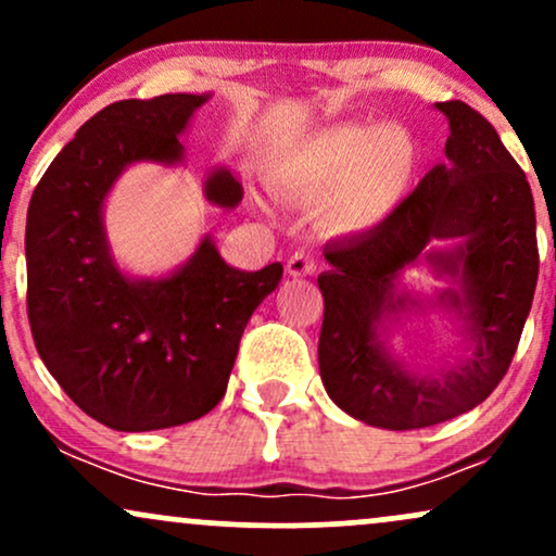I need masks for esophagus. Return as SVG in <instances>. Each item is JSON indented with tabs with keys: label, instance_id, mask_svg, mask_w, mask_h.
Instances as JSON below:
<instances>
[{
	"label": "esophagus",
	"instance_id": "1",
	"mask_svg": "<svg viewBox=\"0 0 556 556\" xmlns=\"http://www.w3.org/2000/svg\"><path fill=\"white\" fill-rule=\"evenodd\" d=\"M316 271V261L308 253H295V256L287 258V274L290 277H311Z\"/></svg>",
	"mask_w": 556,
	"mask_h": 556
}]
</instances>
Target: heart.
<instances>
[{
	"label": "heart",
	"instance_id": "b5f03b06",
	"mask_svg": "<svg viewBox=\"0 0 556 556\" xmlns=\"http://www.w3.org/2000/svg\"><path fill=\"white\" fill-rule=\"evenodd\" d=\"M418 169L420 146L405 127L334 123L298 140L279 182L303 201H321L329 229L361 232L410 195Z\"/></svg>",
	"mask_w": 556,
	"mask_h": 556
}]
</instances>
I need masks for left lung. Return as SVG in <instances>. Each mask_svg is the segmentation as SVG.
Returning a JSON list of instances; mask_svg holds the SVG:
<instances>
[{"mask_svg":"<svg viewBox=\"0 0 556 556\" xmlns=\"http://www.w3.org/2000/svg\"><path fill=\"white\" fill-rule=\"evenodd\" d=\"M450 123L437 164L384 222L324 245L318 371L340 410L389 431L426 429L494 392L531 314L539 245L526 172L489 119L463 101L433 104ZM426 263L447 287L429 299L401 285ZM451 318L458 353L420 367L391 340L410 317Z\"/></svg>","mask_w":556,"mask_h":556,"instance_id":"1","label":"left lung"}]
</instances>
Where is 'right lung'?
<instances>
[{
    "mask_svg": "<svg viewBox=\"0 0 556 556\" xmlns=\"http://www.w3.org/2000/svg\"><path fill=\"white\" fill-rule=\"evenodd\" d=\"M208 99L114 101L75 132L30 198L25 264L36 350L67 397L114 431L206 416L225 397L242 329L282 279V264L229 266L212 235L159 277H136L114 261L104 227L114 182L136 164L182 167L180 136ZM203 195L232 208L242 185L214 167Z\"/></svg>",
    "mask_w": 556,
    "mask_h": 556,
    "instance_id": "obj_1",
    "label": "right lung"
}]
</instances>
